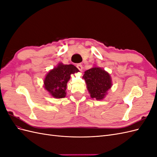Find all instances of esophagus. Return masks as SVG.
<instances>
[{
    "label": "esophagus",
    "instance_id": "obj_1",
    "mask_svg": "<svg viewBox=\"0 0 157 157\" xmlns=\"http://www.w3.org/2000/svg\"><path fill=\"white\" fill-rule=\"evenodd\" d=\"M77 67L78 68V69L80 71H82L83 67H82V65L81 64H80V63H78V64L77 65Z\"/></svg>",
    "mask_w": 157,
    "mask_h": 157
}]
</instances>
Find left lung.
<instances>
[{
	"label": "left lung",
	"mask_w": 157,
	"mask_h": 157,
	"mask_svg": "<svg viewBox=\"0 0 157 157\" xmlns=\"http://www.w3.org/2000/svg\"><path fill=\"white\" fill-rule=\"evenodd\" d=\"M82 78L90 97L96 100H103L113 85L110 74L97 66L85 71Z\"/></svg>",
	"instance_id": "1"
}]
</instances>
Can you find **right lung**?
<instances>
[{
	"label": "right lung",
	"mask_w": 157,
	"mask_h": 157,
	"mask_svg": "<svg viewBox=\"0 0 157 157\" xmlns=\"http://www.w3.org/2000/svg\"><path fill=\"white\" fill-rule=\"evenodd\" d=\"M78 72L79 70L72 64L59 63L46 74L43 80L44 87L52 97L63 98L67 94V83L71 78V75Z\"/></svg>",
	"instance_id": "obj_1"
}]
</instances>
